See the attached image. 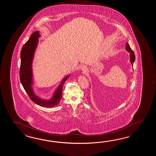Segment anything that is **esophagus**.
Listing matches in <instances>:
<instances>
[{
    "label": "esophagus",
    "instance_id": "esophagus-1",
    "mask_svg": "<svg viewBox=\"0 0 156 156\" xmlns=\"http://www.w3.org/2000/svg\"><path fill=\"white\" fill-rule=\"evenodd\" d=\"M80 69L83 71H86L87 70V67L86 66V65H81Z\"/></svg>",
    "mask_w": 156,
    "mask_h": 156
}]
</instances>
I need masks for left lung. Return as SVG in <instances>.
<instances>
[{
	"label": "left lung",
	"instance_id": "left-lung-1",
	"mask_svg": "<svg viewBox=\"0 0 156 156\" xmlns=\"http://www.w3.org/2000/svg\"><path fill=\"white\" fill-rule=\"evenodd\" d=\"M126 51L130 53V63H132L133 66V63H134V62L135 61V55H134V53L133 51L130 48L129 45V44H128V42L126 44Z\"/></svg>",
	"mask_w": 156,
	"mask_h": 156
}]
</instances>
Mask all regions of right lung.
I'll use <instances>...</instances> for the list:
<instances>
[{
    "mask_svg": "<svg viewBox=\"0 0 156 156\" xmlns=\"http://www.w3.org/2000/svg\"><path fill=\"white\" fill-rule=\"evenodd\" d=\"M40 36V31L34 32L22 48L20 52V80L25 91L34 103L40 106L51 108L56 106L60 102L62 98L63 83L70 75L63 78L50 99H42L36 95L33 90L32 62L38 43V38Z\"/></svg>",
    "mask_w": 156,
    "mask_h": 156,
    "instance_id": "1",
    "label": "right lung"
}]
</instances>
